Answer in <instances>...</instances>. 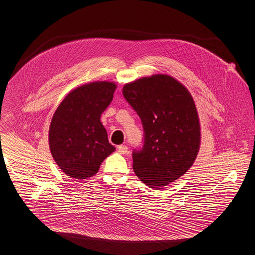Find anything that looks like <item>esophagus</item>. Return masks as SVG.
Segmentation results:
<instances>
[{
  "instance_id": "34e87169",
  "label": "esophagus",
  "mask_w": 255,
  "mask_h": 255,
  "mask_svg": "<svg viewBox=\"0 0 255 255\" xmlns=\"http://www.w3.org/2000/svg\"><path fill=\"white\" fill-rule=\"evenodd\" d=\"M128 146L126 145H119L118 146V151L121 153V154H127L128 153Z\"/></svg>"
}]
</instances>
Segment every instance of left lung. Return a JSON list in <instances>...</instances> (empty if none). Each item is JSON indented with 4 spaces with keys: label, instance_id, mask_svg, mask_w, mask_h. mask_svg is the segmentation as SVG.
I'll return each mask as SVG.
<instances>
[{
    "label": "left lung",
    "instance_id": "1",
    "mask_svg": "<svg viewBox=\"0 0 255 255\" xmlns=\"http://www.w3.org/2000/svg\"><path fill=\"white\" fill-rule=\"evenodd\" d=\"M123 95L144 131L143 146L132 151L136 176L151 188L181 178L200 144L198 116L187 89L172 76L155 74L126 84Z\"/></svg>",
    "mask_w": 255,
    "mask_h": 255
}]
</instances>
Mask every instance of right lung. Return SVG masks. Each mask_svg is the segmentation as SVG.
<instances>
[{
	"instance_id": "1",
	"label": "right lung",
	"mask_w": 255,
	"mask_h": 255,
	"mask_svg": "<svg viewBox=\"0 0 255 255\" xmlns=\"http://www.w3.org/2000/svg\"><path fill=\"white\" fill-rule=\"evenodd\" d=\"M116 87L106 81L79 86L68 94L53 116L49 130L51 153L60 169L72 179L94 176L116 149L100 122Z\"/></svg>"
}]
</instances>
